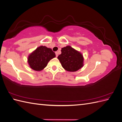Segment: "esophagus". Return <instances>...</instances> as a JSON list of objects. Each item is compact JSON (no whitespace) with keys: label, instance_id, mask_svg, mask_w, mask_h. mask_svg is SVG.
Listing matches in <instances>:
<instances>
[{"label":"esophagus","instance_id":"esophagus-1","mask_svg":"<svg viewBox=\"0 0 122 122\" xmlns=\"http://www.w3.org/2000/svg\"><path fill=\"white\" fill-rule=\"evenodd\" d=\"M55 54H56V56L57 57L58 56V53L57 52H55Z\"/></svg>","mask_w":122,"mask_h":122}]
</instances>
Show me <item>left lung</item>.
I'll return each instance as SVG.
<instances>
[{
  "label": "left lung",
  "instance_id": "8db88e82",
  "mask_svg": "<svg viewBox=\"0 0 122 122\" xmlns=\"http://www.w3.org/2000/svg\"><path fill=\"white\" fill-rule=\"evenodd\" d=\"M57 58L62 68L69 72H76L83 67L82 54L70 46L63 47Z\"/></svg>",
  "mask_w": 122,
  "mask_h": 122
}]
</instances>
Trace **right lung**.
<instances>
[{
  "label": "right lung",
  "mask_w": 122,
  "mask_h": 122,
  "mask_svg": "<svg viewBox=\"0 0 122 122\" xmlns=\"http://www.w3.org/2000/svg\"><path fill=\"white\" fill-rule=\"evenodd\" d=\"M55 56V53L51 48L45 46H40L29 54L27 62L31 69L36 71H41Z\"/></svg>",
  "instance_id": "1"
}]
</instances>
